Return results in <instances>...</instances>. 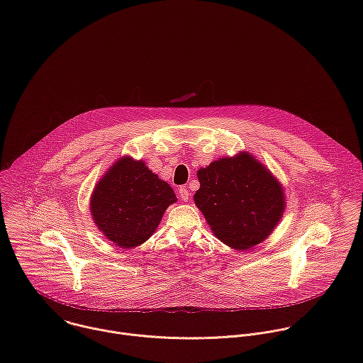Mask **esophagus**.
I'll use <instances>...</instances> for the list:
<instances>
[{
	"instance_id": "obj_1",
	"label": "esophagus",
	"mask_w": 363,
	"mask_h": 363,
	"mask_svg": "<svg viewBox=\"0 0 363 363\" xmlns=\"http://www.w3.org/2000/svg\"><path fill=\"white\" fill-rule=\"evenodd\" d=\"M178 194H179L181 199H182L184 202H188V199H189V191H188L185 186H181V188L178 189Z\"/></svg>"
}]
</instances>
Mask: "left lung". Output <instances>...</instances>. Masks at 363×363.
Segmentation results:
<instances>
[{
	"mask_svg": "<svg viewBox=\"0 0 363 363\" xmlns=\"http://www.w3.org/2000/svg\"><path fill=\"white\" fill-rule=\"evenodd\" d=\"M196 177L195 205L214 235L233 250L263 242L284 214V188L247 150L211 162Z\"/></svg>",
	"mask_w": 363,
	"mask_h": 363,
	"instance_id": "8db88e82",
	"label": "left lung"
}]
</instances>
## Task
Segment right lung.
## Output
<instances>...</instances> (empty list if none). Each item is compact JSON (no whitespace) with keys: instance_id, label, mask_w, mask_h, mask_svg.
<instances>
[{"instance_id":"right-lung-1","label":"right lung","mask_w":363,"mask_h":363,"mask_svg":"<svg viewBox=\"0 0 363 363\" xmlns=\"http://www.w3.org/2000/svg\"><path fill=\"white\" fill-rule=\"evenodd\" d=\"M177 202L168 182L129 155L119 158L90 195V214L99 231L121 248L143 244Z\"/></svg>"}]
</instances>
